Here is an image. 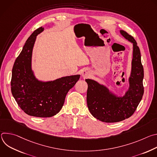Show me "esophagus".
<instances>
[{"instance_id":"34e87169","label":"esophagus","mask_w":157,"mask_h":157,"mask_svg":"<svg viewBox=\"0 0 157 157\" xmlns=\"http://www.w3.org/2000/svg\"><path fill=\"white\" fill-rule=\"evenodd\" d=\"M91 75V72L89 71L88 70H84L82 72V76L84 78H87Z\"/></svg>"}]
</instances>
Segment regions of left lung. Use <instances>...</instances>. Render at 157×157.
<instances>
[{
	"instance_id": "8db88e82",
	"label": "left lung",
	"mask_w": 157,
	"mask_h": 157,
	"mask_svg": "<svg viewBox=\"0 0 157 157\" xmlns=\"http://www.w3.org/2000/svg\"><path fill=\"white\" fill-rule=\"evenodd\" d=\"M121 35L133 43L132 71L129 88L123 97H117L104 86L86 79L88 87L87 104L91 114L97 119L107 123L117 122L129 118L136 111L144 93V68L137 43L133 37L124 30Z\"/></svg>"
}]
</instances>
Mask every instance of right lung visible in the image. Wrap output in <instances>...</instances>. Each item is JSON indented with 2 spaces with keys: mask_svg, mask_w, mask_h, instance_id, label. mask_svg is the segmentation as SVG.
I'll return each mask as SVG.
<instances>
[{
  "mask_svg": "<svg viewBox=\"0 0 157 157\" xmlns=\"http://www.w3.org/2000/svg\"><path fill=\"white\" fill-rule=\"evenodd\" d=\"M42 27L35 30L26 41L15 59L11 79V91L22 110L31 116L50 117L61 109L66 96L79 80L80 75L63 77L53 81L36 79L32 70V55L38 34Z\"/></svg>",
  "mask_w": 157,
  "mask_h": 157,
  "instance_id": "1",
  "label": "right lung"
}]
</instances>
